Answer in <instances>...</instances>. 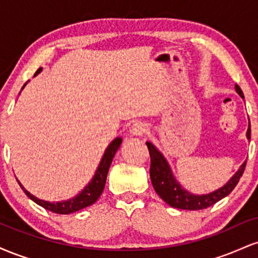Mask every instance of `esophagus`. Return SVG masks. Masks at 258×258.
<instances>
[{
  "mask_svg": "<svg viewBox=\"0 0 258 258\" xmlns=\"http://www.w3.org/2000/svg\"><path fill=\"white\" fill-rule=\"evenodd\" d=\"M148 131H149V128H148V126L143 122H136L135 125L131 127V133L133 136H143L148 133Z\"/></svg>",
  "mask_w": 258,
  "mask_h": 258,
  "instance_id": "esophagus-1",
  "label": "esophagus"
}]
</instances>
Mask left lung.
Returning a JSON list of instances; mask_svg holds the SVG:
<instances>
[{
  "instance_id": "1",
  "label": "left lung",
  "mask_w": 258,
  "mask_h": 258,
  "mask_svg": "<svg viewBox=\"0 0 258 258\" xmlns=\"http://www.w3.org/2000/svg\"><path fill=\"white\" fill-rule=\"evenodd\" d=\"M235 90L240 94V97L244 98L241 88L238 85L235 86ZM247 138H251V128L248 125L247 130ZM147 147L149 149L150 154V179H152L153 186L155 191L161 198L165 203L168 204L170 206L176 207V209L182 210H203L206 207L215 205L217 201L223 199L228 194L232 193V190L238 184L240 177L242 176L246 166V161L241 165L240 168L238 170L234 176L230 178L229 182L226 185L222 186L218 190L214 191L211 194L206 195H193L184 189L180 188V185L177 183V180L173 178L172 173H171L170 166H168L167 161L161 155V153L153 146L152 143L147 142Z\"/></svg>"
}]
</instances>
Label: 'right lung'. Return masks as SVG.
Listing matches in <instances>:
<instances>
[{"mask_svg":"<svg viewBox=\"0 0 258 258\" xmlns=\"http://www.w3.org/2000/svg\"><path fill=\"white\" fill-rule=\"evenodd\" d=\"M42 68L37 70L36 74L41 72ZM35 74V75H36ZM121 144V138H116L111 142L110 146L106 148L104 155H103L102 161H100L98 170L96 171V174H94L93 179L91 180L90 184H88L84 190L80 193L78 197H75L72 200L68 201H61V203H49V201H43L35 198L34 195L29 193L28 190L20 184L22 189L24 190V193L28 195L29 198L32 201L38 204L40 206H42L43 209L48 210V211L54 212V214H59V215H68V214H73V212L79 211V210L85 209V207L92 205V204L96 203L98 200V198L100 197V194L103 193V189L105 186V182H106V176H108V171L109 167H110L112 159H114V155L116 154L117 150H119Z\"/></svg>","mask_w":258,"mask_h":258,"instance_id":"1","label":"right lung"}]
</instances>
